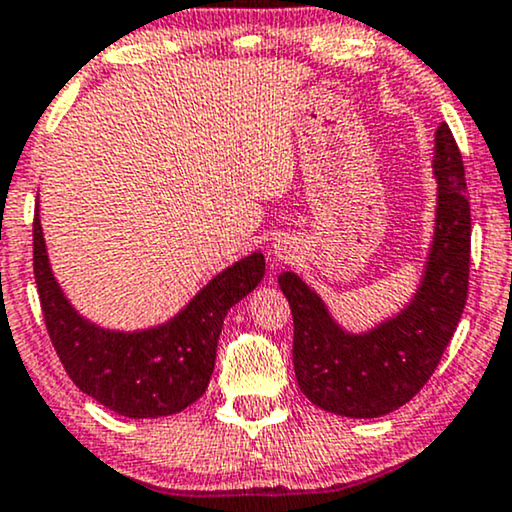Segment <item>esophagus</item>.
Returning <instances> with one entry per match:
<instances>
[{
    "mask_svg": "<svg viewBox=\"0 0 512 512\" xmlns=\"http://www.w3.org/2000/svg\"><path fill=\"white\" fill-rule=\"evenodd\" d=\"M273 254H275V258H280V261H292L294 246L289 242H282V239H277V242L273 244Z\"/></svg>",
    "mask_w": 512,
    "mask_h": 512,
    "instance_id": "obj_1",
    "label": "esophagus"
}]
</instances>
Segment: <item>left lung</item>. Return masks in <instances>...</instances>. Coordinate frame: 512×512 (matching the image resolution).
Returning a JSON list of instances; mask_svg holds the SVG:
<instances>
[{
    "mask_svg": "<svg viewBox=\"0 0 512 512\" xmlns=\"http://www.w3.org/2000/svg\"><path fill=\"white\" fill-rule=\"evenodd\" d=\"M434 230L425 270L408 304L368 330L334 318L323 296L287 270L277 277L294 318V372L308 401L344 418H380L425 387L468 299L470 204L449 125L434 132Z\"/></svg>",
    "mask_w": 512,
    "mask_h": 512,
    "instance_id": "1",
    "label": "left lung"
}]
</instances>
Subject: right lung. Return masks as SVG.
Listing matches in <instances>:
<instances>
[{
    "mask_svg": "<svg viewBox=\"0 0 512 512\" xmlns=\"http://www.w3.org/2000/svg\"><path fill=\"white\" fill-rule=\"evenodd\" d=\"M33 263L49 339L82 394L123 418L175 415L204 396L216 365L218 337L232 306L261 285V251L213 275L178 313L140 330L104 327L82 315L56 280L35 206Z\"/></svg>",
    "mask_w": 512,
    "mask_h": 512,
    "instance_id": "right-lung-1",
    "label": "right lung"
}]
</instances>
